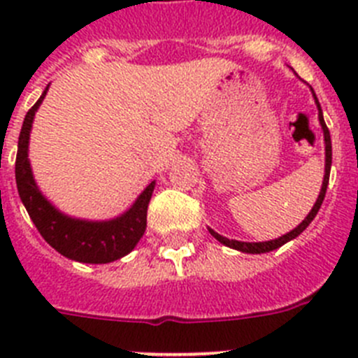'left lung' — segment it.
<instances>
[{
    "label": "left lung",
    "instance_id": "left-lung-1",
    "mask_svg": "<svg viewBox=\"0 0 358 358\" xmlns=\"http://www.w3.org/2000/svg\"><path fill=\"white\" fill-rule=\"evenodd\" d=\"M312 93H314V90H312ZM314 98H315V103H317V109H319V123H321L322 127V132H324V154H327V164H324V179H322V186H321V192H319V197L317 201H315L314 208H312V211H310L308 215H306V218L303 220L299 226L296 227V229H292L290 233H287V235L280 236V238L276 240H268V242H238V240H229L226 238V236L218 235V233H215L213 229H210L211 235L215 236V238L218 240L220 243H224V245H227V248L231 249H236V251H242V252H249V255H262V252H268V251H274V249L281 248L283 243L290 242V240H294L296 236H299L303 233V231L308 227V224L312 222L315 218V215H317L319 208H321L322 201H324V195H327V188H328V181H330V169H331V140H330V131H328L327 123H324V118H322V110H321V106H319V100L317 96H315L314 93Z\"/></svg>",
    "mask_w": 358,
    "mask_h": 358
}]
</instances>
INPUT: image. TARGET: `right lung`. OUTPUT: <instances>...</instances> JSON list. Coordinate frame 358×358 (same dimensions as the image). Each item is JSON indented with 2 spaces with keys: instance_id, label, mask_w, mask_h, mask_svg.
<instances>
[{
  "instance_id": "add662e5",
  "label": "right lung",
  "mask_w": 358,
  "mask_h": 358,
  "mask_svg": "<svg viewBox=\"0 0 358 358\" xmlns=\"http://www.w3.org/2000/svg\"><path fill=\"white\" fill-rule=\"evenodd\" d=\"M46 91L34 103L24 116L15 157V182H17L19 197L23 201L31 222L36 224L41 236L52 245L55 251L69 260L82 264H109L129 255L143 236L147 227V208L156 181H152L127 211L113 220H80L61 213L50 201L41 194L34 176H31L30 161H28V140H30L31 122L36 110L43 103Z\"/></svg>"
}]
</instances>
